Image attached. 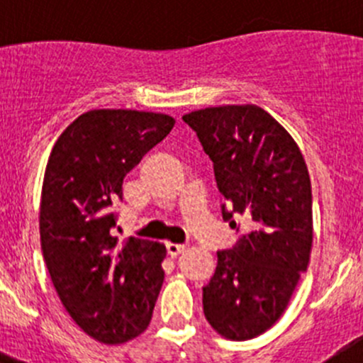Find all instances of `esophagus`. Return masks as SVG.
Returning a JSON list of instances; mask_svg holds the SVG:
<instances>
[{
    "label": "esophagus",
    "mask_w": 363,
    "mask_h": 363,
    "mask_svg": "<svg viewBox=\"0 0 363 363\" xmlns=\"http://www.w3.org/2000/svg\"><path fill=\"white\" fill-rule=\"evenodd\" d=\"M184 250L186 247L181 246V244H172V242L167 244V252L172 256V258H175V256H179L181 252H184Z\"/></svg>",
    "instance_id": "34e87169"
}]
</instances>
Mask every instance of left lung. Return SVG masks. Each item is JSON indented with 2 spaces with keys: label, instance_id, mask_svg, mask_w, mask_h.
<instances>
[{
  "label": "left lung",
  "instance_id": "left-lung-1",
  "mask_svg": "<svg viewBox=\"0 0 363 363\" xmlns=\"http://www.w3.org/2000/svg\"><path fill=\"white\" fill-rule=\"evenodd\" d=\"M214 164L221 214L239 232L218 251L203 286V314L223 337L247 340L269 330L286 309L313 246V193L291 135L256 105H223L182 116Z\"/></svg>",
  "mask_w": 363,
  "mask_h": 363
}]
</instances>
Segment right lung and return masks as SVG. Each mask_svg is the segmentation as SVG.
Listing matches in <instances>:
<instances>
[{"mask_svg": "<svg viewBox=\"0 0 363 363\" xmlns=\"http://www.w3.org/2000/svg\"><path fill=\"white\" fill-rule=\"evenodd\" d=\"M167 113L100 108L77 117L54 144L40 203V240L72 320L104 344H123L151 321L164 246L116 237L123 179L172 131Z\"/></svg>", "mask_w": 363, "mask_h": 363, "instance_id": "1", "label": "right lung"}]
</instances>
